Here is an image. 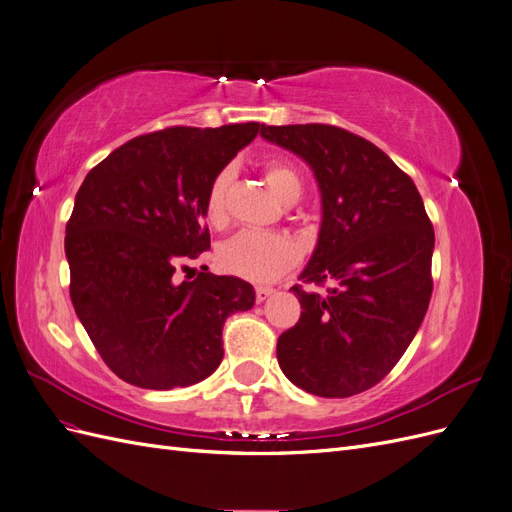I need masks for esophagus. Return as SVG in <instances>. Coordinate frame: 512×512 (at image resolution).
Here are the masks:
<instances>
[{
	"label": "esophagus",
	"mask_w": 512,
	"mask_h": 512,
	"mask_svg": "<svg viewBox=\"0 0 512 512\" xmlns=\"http://www.w3.org/2000/svg\"><path fill=\"white\" fill-rule=\"evenodd\" d=\"M273 292H275V290H273L271 286H258V288H256V301H258V303L267 301L269 297H273Z\"/></svg>",
	"instance_id": "esophagus-1"
}]
</instances>
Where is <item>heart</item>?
Masks as SVG:
<instances>
[{
  "mask_svg": "<svg viewBox=\"0 0 512 512\" xmlns=\"http://www.w3.org/2000/svg\"><path fill=\"white\" fill-rule=\"evenodd\" d=\"M269 190L280 203L301 196V179L297 170L286 162L271 160L262 164ZM230 185V170L224 168L209 183L205 194V218L211 226H224L226 222V194ZM299 245L284 235L271 232L243 230L239 235L220 245V267L232 275H239L250 282H271L288 271L299 260Z\"/></svg>",
  "mask_w": 512,
  "mask_h": 512,
  "instance_id": "obj_1",
  "label": "heart"
}]
</instances>
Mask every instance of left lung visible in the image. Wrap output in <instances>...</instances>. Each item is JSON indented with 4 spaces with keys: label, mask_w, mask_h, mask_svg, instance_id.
<instances>
[{
    "label": "left lung",
    "mask_w": 512,
    "mask_h": 512,
    "mask_svg": "<svg viewBox=\"0 0 512 512\" xmlns=\"http://www.w3.org/2000/svg\"><path fill=\"white\" fill-rule=\"evenodd\" d=\"M260 136L314 170L322 200L316 250L292 286L299 322L277 339L286 378L318 397H350L397 365L431 299L433 226L414 181L382 149L348 130L262 126Z\"/></svg>",
    "instance_id": "obj_1"
}]
</instances>
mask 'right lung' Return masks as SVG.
Segmentation results:
<instances>
[{
  "label": "right lung",
  "mask_w": 512,
  "mask_h": 512,
  "mask_svg": "<svg viewBox=\"0 0 512 512\" xmlns=\"http://www.w3.org/2000/svg\"><path fill=\"white\" fill-rule=\"evenodd\" d=\"M262 130L175 126L136 136L91 168L66 226L70 299L96 350L141 389L168 391L222 363L230 314L252 309L254 288L232 275L190 273L211 247V179Z\"/></svg>",
  "instance_id": "obj_1"
}]
</instances>
